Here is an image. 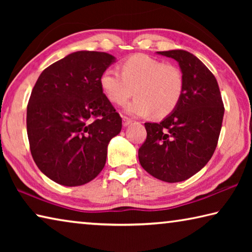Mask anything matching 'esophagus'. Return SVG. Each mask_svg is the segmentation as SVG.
Returning a JSON list of instances; mask_svg holds the SVG:
<instances>
[{
  "label": "esophagus",
  "instance_id": "obj_1",
  "mask_svg": "<svg viewBox=\"0 0 252 252\" xmlns=\"http://www.w3.org/2000/svg\"><path fill=\"white\" fill-rule=\"evenodd\" d=\"M131 123H132V120H131V119L126 118V117H123V126H125V127L129 126L131 125Z\"/></svg>",
  "mask_w": 252,
  "mask_h": 252
}]
</instances>
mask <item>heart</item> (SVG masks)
<instances>
[{
    "mask_svg": "<svg viewBox=\"0 0 252 252\" xmlns=\"http://www.w3.org/2000/svg\"><path fill=\"white\" fill-rule=\"evenodd\" d=\"M100 85L104 95L114 104H125L134 94L135 99L125 106L132 117L158 118L168 116L177 108L185 88L181 70L165 64L147 54H135L122 62L121 72L108 69L101 74Z\"/></svg>",
    "mask_w": 252,
    "mask_h": 252,
    "instance_id": "b5f03b06",
    "label": "heart"
}]
</instances>
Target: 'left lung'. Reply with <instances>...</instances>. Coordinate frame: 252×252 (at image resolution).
Returning <instances> with one entry per match:
<instances>
[{
	"label": "left lung",
	"mask_w": 252,
	"mask_h": 252,
	"mask_svg": "<svg viewBox=\"0 0 252 252\" xmlns=\"http://www.w3.org/2000/svg\"><path fill=\"white\" fill-rule=\"evenodd\" d=\"M178 62L185 80L180 102L159 123H144L147 140L139 149L141 167L159 180L185 181L199 172L218 143L224 108L210 70L185 50L157 52Z\"/></svg>",
	"instance_id": "left-lung-1"
}]
</instances>
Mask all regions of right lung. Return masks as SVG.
<instances>
[{
    "mask_svg": "<svg viewBox=\"0 0 252 252\" xmlns=\"http://www.w3.org/2000/svg\"><path fill=\"white\" fill-rule=\"evenodd\" d=\"M113 55L78 51L40 74L30 96L27 130L37 168L65 187L93 180L106 161L111 139L122 119L100 85Z\"/></svg>",
    "mask_w": 252,
    "mask_h": 252,
    "instance_id": "1",
    "label": "right lung"
}]
</instances>
